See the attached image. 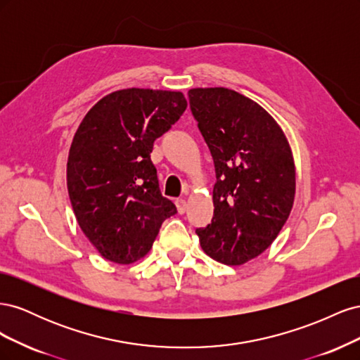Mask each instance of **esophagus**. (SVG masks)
<instances>
[{
    "label": "esophagus",
    "mask_w": 360,
    "mask_h": 360,
    "mask_svg": "<svg viewBox=\"0 0 360 360\" xmlns=\"http://www.w3.org/2000/svg\"><path fill=\"white\" fill-rule=\"evenodd\" d=\"M176 207H177V212H179L180 214H183L184 212H186L188 204H186V201H184L183 198H179V200H176Z\"/></svg>",
    "instance_id": "obj_1"
}]
</instances>
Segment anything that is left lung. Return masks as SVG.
Returning <instances> with one entry per match:
<instances>
[{
	"instance_id": "1",
	"label": "left lung",
	"mask_w": 360,
	"mask_h": 360,
	"mask_svg": "<svg viewBox=\"0 0 360 360\" xmlns=\"http://www.w3.org/2000/svg\"><path fill=\"white\" fill-rule=\"evenodd\" d=\"M191 111L214 162L213 219L198 228L204 252L242 266L274 243L296 195L284 130L263 106L224 86L189 90Z\"/></svg>"
}]
</instances>
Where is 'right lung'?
<instances>
[{"label":"right lung","instance_id":"1","mask_svg":"<svg viewBox=\"0 0 360 360\" xmlns=\"http://www.w3.org/2000/svg\"><path fill=\"white\" fill-rule=\"evenodd\" d=\"M180 91L126 89L86 112L68 159V189L82 233L105 259L147 255L162 222L177 213L162 197L150 153L186 110Z\"/></svg>","mask_w":360,"mask_h":360}]
</instances>
